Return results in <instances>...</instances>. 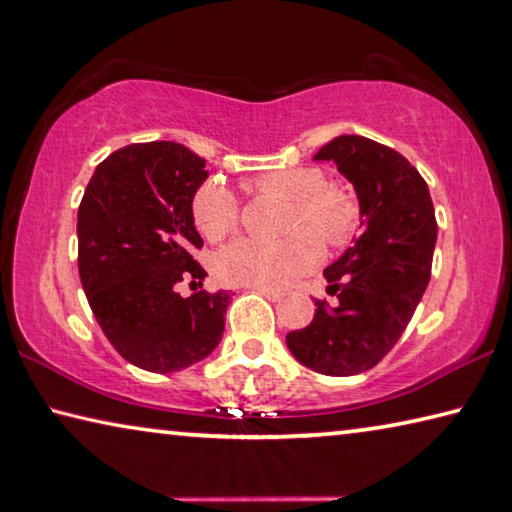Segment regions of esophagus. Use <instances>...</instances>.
<instances>
[{
    "label": "esophagus",
    "instance_id": "34e87169",
    "mask_svg": "<svg viewBox=\"0 0 512 512\" xmlns=\"http://www.w3.org/2000/svg\"><path fill=\"white\" fill-rule=\"evenodd\" d=\"M250 289L257 291V294L266 296L271 300V303H278V300H282V294H280V291H275V289H264V287H250Z\"/></svg>",
    "mask_w": 512,
    "mask_h": 512
}]
</instances>
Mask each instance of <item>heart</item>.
Returning a JSON list of instances; mask_svg holds the SVG:
<instances>
[{"label":"heart","instance_id":"1","mask_svg":"<svg viewBox=\"0 0 512 512\" xmlns=\"http://www.w3.org/2000/svg\"><path fill=\"white\" fill-rule=\"evenodd\" d=\"M253 189L289 202L280 243L237 239L218 250L214 271L225 285L280 289L321 259L314 234L330 248H344L360 227V202L346 189L326 184L319 168H280L257 175ZM193 223L209 241L234 232L239 202L221 182L202 184L193 198Z\"/></svg>","mask_w":512,"mask_h":512}]
</instances>
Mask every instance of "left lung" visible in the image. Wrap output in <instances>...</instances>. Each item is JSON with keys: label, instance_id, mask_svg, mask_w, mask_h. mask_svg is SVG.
Returning a JSON list of instances; mask_svg holds the SVG:
<instances>
[{"label": "left lung", "instance_id": "8db88e82", "mask_svg": "<svg viewBox=\"0 0 512 512\" xmlns=\"http://www.w3.org/2000/svg\"><path fill=\"white\" fill-rule=\"evenodd\" d=\"M335 161L360 200L362 234L323 275L339 303L316 300L314 319L287 346L326 376L369 371L399 342L431 280L437 221L428 184L392 148L344 134L314 154Z\"/></svg>", "mask_w": 512, "mask_h": 512}]
</instances>
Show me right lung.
<instances>
[{
	"instance_id": "add662e5",
	"label": "right lung",
	"mask_w": 512,
	"mask_h": 512,
	"mask_svg": "<svg viewBox=\"0 0 512 512\" xmlns=\"http://www.w3.org/2000/svg\"><path fill=\"white\" fill-rule=\"evenodd\" d=\"M207 175L180 143H134L95 168L81 198V287L111 346L139 369L182 371L223 337L227 291L177 294L182 280L207 275L193 259V196Z\"/></svg>"
}]
</instances>
